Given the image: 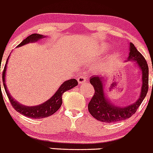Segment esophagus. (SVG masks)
<instances>
[{"label":"esophagus","instance_id":"34e87169","mask_svg":"<svg viewBox=\"0 0 153 153\" xmlns=\"http://www.w3.org/2000/svg\"><path fill=\"white\" fill-rule=\"evenodd\" d=\"M87 78H85V76H80L79 78H78V82L79 85H82V84H85L86 82H87Z\"/></svg>","mask_w":153,"mask_h":153}]
</instances>
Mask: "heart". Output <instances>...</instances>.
Listing matches in <instances>:
<instances>
[{
    "instance_id": "obj_1",
    "label": "heart",
    "mask_w": 153,
    "mask_h": 153,
    "mask_svg": "<svg viewBox=\"0 0 153 153\" xmlns=\"http://www.w3.org/2000/svg\"><path fill=\"white\" fill-rule=\"evenodd\" d=\"M107 46H106V45H102V49H106V48H107Z\"/></svg>"
}]
</instances>
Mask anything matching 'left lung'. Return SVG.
<instances>
[{"instance_id": "left-lung-1", "label": "left lung", "mask_w": 153, "mask_h": 153, "mask_svg": "<svg viewBox=\"0 0 153 153\" xmlns=\"http://www.w3.org/2000/svg\"><path fill=\"white\" fill-rule=\"evenodd\" d=\"M134 61L141 71V92L138 99L134 102L125 106H118L113 104L105 92L106 79L99 75L90 77V84L94 87L95 94L88 104L90 114L95 119L105 123H114L123 121L130 118L136 113L137 110L146 97L148 91L149 68L147 61L143 56L137 51L134 45L129 43V53L126 61Z\"/></svg>"}]
</instances>
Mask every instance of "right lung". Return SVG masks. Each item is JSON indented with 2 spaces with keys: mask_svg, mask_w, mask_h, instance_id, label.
Segmentation results:
<instances>
[{
  "mask_svg": "<svg viewBox=\"0 0 153 153\" xmlns=\"http://www.w3.org/2000/svg\"><path fill=\"white\" fill-rule=\"evenodd\" d=\"M46 36H44L42 35H39V34H32L27 37V38L24 39L23 41L18 45L17 47H21V46L25 45L30 42H36L39 41V39L42 38H45ZM8 58V56L6 61V65H5L3 71V87H4L5 91L6 92L8 99H9L10 102H11V105L13 106L17 112L21 114L26 117L31 118H35V119H39V118H43L45 117H48V116H51L62 105V95L65 92L68 90L74 88L78 85V82L75 79H71L67 80L65 81L60 86L59 88L58 89L57 91L55 92V94L51 98H49L47 101L44 102L43 103L37 105L35 106H27L25 105H22L16 101L14 98L12 97V96L10 95L9 92L7 90V87L6 85V69H7V63ZM1 71V70H0ZM0 87H1V82H0Z\"/></svg>",
  "mask_w": 153,
  "mask_h": 153,
  "instance_id": "1",
  "label": "right lung"
}]
</instances>
